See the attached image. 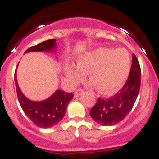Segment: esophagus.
<instances>
[{
    "label": "esophagus",
    "instance_id": "34e87169",
    "mask_svg": "<svg viewBox=\"0 0 159 159\" xmlns=\"http://www.w3.org/2000/svg\"><path fill=\"white\" fill-rule=\"evenodd\" d=\"M84 93V90L82 89V88H78V89L75 91V95L78 96V95H82V94Z\"/></svg>",
    "mask_w": 159,
    "mask_h": 159
}]
</instances>
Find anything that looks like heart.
<instances>
[{
  "instance_id": "1",
  "label": "heart",
  "mask_w": 159,
  "mask_h": 159,
  "mask_svg": "<svg viewBox=\"0 0 159 159\" xmlns=\"http://www.w3.org/2000/svg\"><path fill=\"white\" fill-rule=\"evenodd\" d=\"M131 59L125 49L98 48L77 59V66L67 64L65 73L72 84L83 80L88 72L92 84L102 93L116 92L127 81Z\"/></svg>"
}]
</instances>
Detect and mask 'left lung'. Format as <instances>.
<instances>
[{
  "label": "left lung",
  "mask_w": 159,
  "mask_h": 159,
  "mask_svg": "<svg viewBox=\"0 0 159 159\" xmlns=\"http://www.w3.org/2000/svg\"><path fill=\"white\" fill-rule=\"evenodd\" d=\"M141 85V68L137 57H132V65L127 82L113 96L99 97L91 109L90 116L102 126H111L122 121L131 111L137 99Z\"/></svg>",
  "instance_id": "8db88e82"
}]
</instances>
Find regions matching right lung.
Here are the masks:
<instances>
[{
    "instance_id": "1",
    "label": "right lung",
    "mask_w": 159,
    "mask_h": 159,
    "mask_svg": "<svg viewBox=\"0 0 159 159\" xmlns=\"http://www.w3.org/2000/svg\"><path fill=\"white\" fill-rule=\"evenodd\" d=\"M56 45V40L51 39L35 46L29 48L25 53L29 52H43L52 50ZM15 82L18 101L22 110L32 123L41 128L51 127L64 118L67 104L73 98V93L57 90L50 98L41 102H33L28 99L18 87L15 72Z\"/></svg>"
}]
</instances>
